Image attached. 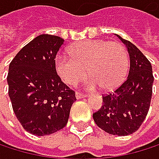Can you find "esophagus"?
<instances>
[{
	"label": "esophagus",
	"instance_id": "34e87169",
	"mask_svg": "<svg viewBox=\"0 0 159 159\" xmlns=\"http://www.w3.org/2000/svg\"><path fill=\"white\" fill-rule=\"evenodd\" d=\"M75 96H76V98H77V99H80V98L86 97V96H87V94H85V93H79V91H76V93H75Z\"/></svg>",
	"mask_w": 159,
	"mask_h": 159
}]
</instances>
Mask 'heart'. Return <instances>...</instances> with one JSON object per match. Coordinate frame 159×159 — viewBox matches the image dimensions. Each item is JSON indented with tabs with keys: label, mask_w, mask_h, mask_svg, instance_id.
Returning a JSON list of instances; mask_svg holds the SVG:
<instances>
[{
	"label": "heart",
	"mask_w": 159,
	"mask_h": 159,
	"mask_svg": "<svg viewBox=\"0 0 159 159\" xmlns=\"http://www.w3.org/2000/svg\"><path fill=\"white\" fill-rule=\"evenodd\" d=\"M69 54L70 57L55 58V70L63 82L70 86L84 79L88 70L89 89H112L122 83L129 68L128 52L118 42L84 41L70 47Z\"/></svg>",
	"instance_id": "heart-1"
}]
</instances>
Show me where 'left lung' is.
Returning a JSON list of instances; mask_svg holds the SVG:
<instances>
[{
  "instance_id": "8db88e82",
  "label": "left lung",
  "mask_w": 159,
  "mask_h": 159,
  "mask_svg": "<svg viewBox=\"0 0 159 159\" xmlns=\"http://www.w3.org/2000/svg\"><path fill=\"white\" fill-rule=\"evenodd\" d=\"M118 37L130 54L129 74L112 93L102 95L103 105L93 116L103 131L124 136L137 131L147 116L154 75L152 65L144 54L130 41Z\"/></svg>"
}]
</instances>
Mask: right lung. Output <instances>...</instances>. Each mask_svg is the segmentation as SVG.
I'll return each instance as SVG.
<instances>
[{
    "label": "right lung",
    "instance_id": "right-lung-1",
    "mask_svg": "<svg viewBox=\"0 0 159 159\" xmlns=\"http://www.w3.org/2000/svg\"><path fill=\"white\" fill-rule=\"evenodd\" d=\"M64 39L42 34L25 45L9 64L8 95L24 129L38 136L66 125L75 91L55 70V57Z\"/></svg>",
    "mask_w": 159,
    "mask_h": 159
}]
</instances>
